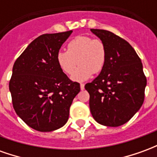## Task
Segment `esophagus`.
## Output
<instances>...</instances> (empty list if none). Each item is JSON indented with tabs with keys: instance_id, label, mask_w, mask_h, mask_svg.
Here are the masks:
<instances>
[{
	"instance_id": "esophagus-1",
	"label": "esophagus",
	"mask_w": 157,
	"mask_h": 157,
	"mask_svg": "<svg viewBox=\"0 0 157 157\" xmlns=\"http://www.w3.org/2000/svg\"><path fill=\"white\" fill-rule=\"evenodd\" d=\"M80 86H81V89H82V90H84V88H85V84H84V83H81V84H80Z\"/></svg>"
}]
</instances>
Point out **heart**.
I'll use <instances>...</instances> for the list:
<instances>
[{
  "label": "heart",
  "instance_id": "b5f03b06",
  "mask_svg": "<svg viewBox=\"0 0 157 157\" xmlns=\"http://www.w3.org/2000/svg\"><path fill=\"white\" fill-rule=\"evenodd\" d=\"M106 59L105 44L100 39H92L89 36L75 37L68 43L67 51L59 50L56 55L59 67L66 75H71L78 64V68L71 77L77 82L88 79L92 73L102 71Z\"/></svg>",
  "mask_w": 157,
  "mask_h": 157
}]
</instances>
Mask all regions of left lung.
Instances as JSON below:
<instances>
[{
	"label": "left lung",
	"mask_w": 157,
	"mask_h": 157,
	"mask_svg": "<svg viewBox=\"0 0 157 157\" xmlns=\"http://www.w3.org/2000/svg\"><path fill=\"white\" fill-rule=\"evenodd\" d=\"M103 41L107 59L100 75L85 85L92 117L100 124L117 127L128 122L145 100V77L131 45L113 33L91 29Z\"/></svg>",
	"instance_id": "1"
}]
</instances>
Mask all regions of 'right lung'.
Instances as JSON below:
<instances>
[{
  "instance_id": "right-lung-1",
  "label": "right lung",
  "mask_w": 157,
  "mask_h": 157,
  "mask_svg": "<svg viewBox=\"0 0 157 157\" xmlns=\"http://www.w3.org/2000/svg\"><path fill=\"white\" fill-rule=\"evenodd\" d=\"M71 33L39 36L13 65L9 82L13 109L38 131H53L64 126L72 101L81 90L80 83L72 82L56 61L57 53Z\"/></svg>"
}]
</instances>
